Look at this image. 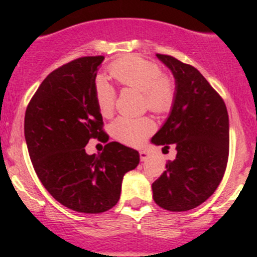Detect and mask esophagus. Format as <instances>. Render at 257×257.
I'll list each match as a JSON object with an SVG mask.
<instances>
[{"mask_svg": "<svg viewBox=\"0 0 257 257\" xmlns=\"http://www.w3.org/2000/svg\"><path fill=\"white\" fill-rule=\"evenodd\" d=\"M139 154H141V160H142V162H145V160H147L148 158H149V153H148L147 150H142V152L139 153Z\"/></svg>", "mask_w": 257, "mask_h": 257, "instance_id": "34e87169", "label": "esophagus"}]
</instances>
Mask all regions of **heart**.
I'll list each match as a JSON object with an SVG mask.
<instances>
[{
    "mask_svg": "<svg viewBox=\"0 0 257 257\" xmlns=\"http://www.w3.org/2000/svg\"><path fill=\"white\" fill-rule=\"evenodd\" d=\"M108 73L116 83L143 92L144 105L152 112H170L177 98V84L168 74L162 73L159 64L139 56H126L114 61ZM94 99L98 110L109 118L115 107V90L105 80L95 83ZM154 132V121L148 116H119L110 125V133L116 141L126 145H141Z\"/></svg>",
    "mask_w": 257,
    "mask_h": 257,
    "instance_id": "heart-1",
    "label": "heart"
}]
</instances>
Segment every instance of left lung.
<instances>
[{
    "label": "left lung",
    "mask_w": 257,
    "mask_h": 257,
    "mask_svg": "<svg viewBox=\"0 0 257 257\" xmlns=\"http://www.w3.org/2000/svg\"><path fill=\"white\" fill-rule=\"evenodd\" d=\"M173 72L177 98L169 118L153 137L177 148L164 173L153 183V199L169 211H186L214 194L229 159V115L219 93L195 68L173 56L157 54Z\"/></svg>",
    "instance_id": "obj_1"
}]
</instances>
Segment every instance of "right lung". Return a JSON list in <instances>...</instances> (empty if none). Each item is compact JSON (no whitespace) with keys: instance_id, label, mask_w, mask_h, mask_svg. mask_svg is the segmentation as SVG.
I'll list each match as a JSON object with an SVG mask.
<instances>
[{"instance_id":"1","label":"right lung","mask_w":257,"mask_h":257,"mask_svg":"<svg viewBox=\"0 0 257 257\" xmlns=\"http://www.w3.org/2000/svg\"><path fill=\"white\" fill-rule=\"evenodd\" d=\"M103 56L80 57L46 77L25 114V138L41 183L58 203L85 214L112 209L121 180L139 164V153L110 142L88 155L89 139L108 142L94 99L95 77Z\"/></svg>"}]
</instances>
